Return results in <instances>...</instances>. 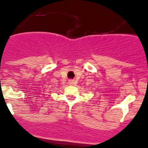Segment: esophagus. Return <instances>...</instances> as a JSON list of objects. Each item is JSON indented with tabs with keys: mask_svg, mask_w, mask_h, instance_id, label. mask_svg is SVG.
Segmentation results:
<instances>
[{
	"mask_svg": "<svg viewBox=\"0 0 148 148\" xmlns=\"http://www.w3.org/2000/svg\"><path fill=\"white\" fill-rule=\"evenodd\" d=\"M69 83L71 85H75V82L74 80H69Z\"/></svg>",
	"mask_w": 148,
	"mask_h": 148,
	"instance_id": "34e87169",
	"label": "esophagus"
}]
</instances>
